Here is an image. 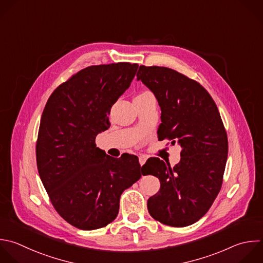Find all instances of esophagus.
I'll return each mask as SVG.
<instances>
[{
  "instance_id": "esophagus-1",
  "label": "esophagus",
  "mask_w": 263,
  "mask_h": 263,
  "mask_svg": "<svg viewBox=\"0 0 263 263\" xmlns=\"http://www.w3.org/2000/svg\"><path fill=\"white\" fill-rule=\"evenodd\" d=\"M147 158H148V157H147L146 155H140V156H139V162H140V164L143 165V164L146 162Z\"/></svg>"
}]
</instances>
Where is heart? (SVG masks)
<instances>
[{
	"mask_svg": "<svg viewBox=\"0 0 263 263\" xmlns=\"http://www.w3.org/2000/svg\"><path fill=\"white\" fill-rule=\"evenodd\" d=\"M145 92H148V91H145ZM145 92H143V93H145Z\"/></svg>",
	"mask_w": 263,
	"mask_h": 263,
	"instance_id": "obj_1",
	"label": "heart"
}]
</instances>
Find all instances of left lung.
Returning a JSON list of instances; mask_svg holds the SVG:
<instances>
[{
	"instance_id": "1",
	"label": "left lung",
	"mask_w": 263,
	"mask_h": 263,
	"mask_svg": "<svg viewBox=\"0 0 263 263\" xmlns=\"http://www.w3.org/2000/svg\"><path fill=\"white\" fill-rule=\"evenodd\" d=\"M137 77L160 106L158 140L182 148L174 167L158 157L143 165L144 175L160 181L159 191L148 199V211L162 224L191 225L209 211L222 186L228 141L220 113L203 86L173 69L140 66Z\"/></svg>"
}]
</instances>
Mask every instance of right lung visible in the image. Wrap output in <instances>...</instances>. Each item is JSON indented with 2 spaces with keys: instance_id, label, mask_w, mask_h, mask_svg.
<instances>
[{
  "instance_id": "obj_1",
  "label": "right lung",
  "mask_w": 263,
  "mask_h": 263,
  "mask_svg": "<svg viewBox=\"0 0 263 263\" xmlns=\"http://www.w3.org/2000/svg\"><path fill=\"white\" fill-rule=\"evenodd\" d=\"M138 67H87L61 84L44 108L36 145L38 172L57 212L79 229L111 223L120 195L143 174L136 155L114 158L96 145L98 134L110 126L107 114Z\"/></svg>"
}]
</instances>
